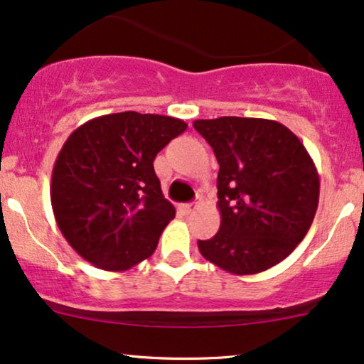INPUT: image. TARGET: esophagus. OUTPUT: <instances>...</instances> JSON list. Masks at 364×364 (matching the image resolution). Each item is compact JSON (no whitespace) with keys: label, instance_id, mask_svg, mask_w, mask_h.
<instances>
[{"label":"esophagus","instance_id":"obj_1","mask_svg":"<svg viewBox=\"0 0 364 364\" xmlns=\"http://www.w3.org/2000/svg\"><path fill=\"white\" fill-rule=\"evenodd\" d=\"M196 208V203H185V205H181V210L185 212V214H191Z\"/></svg>","mask_w":364,"mask_h":364}]
</instances>
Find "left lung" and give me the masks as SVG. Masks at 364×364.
Here are the masks:
<instances>
[{
  "instance_id": "1",
  "label": "left lung",
  "mask_w": 364,
  "mask_h": 364,
  "mask_svg": "<svg viewBox=\"0 0 364 364\" xmlns=\"http://www.w3.org/2000/svg\"><path fill=\"white\" fill-rule=\"evenodd\" d=\"M219 162L220 228L198 241L205 260L229 274L263 272L289 257L318 207L320 178L301 140L272 119H196Z\"/></svg>"
}]
</instances>
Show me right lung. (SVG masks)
Wrapping results in <instances>:
<instances>
[{"label": "right lung", "instance_id": "right-lung-1", "mask_svg": "<svg viewBox=\"0 0 364 364\" xmlns=\"http://www.w3.org/2000/svg\"><path fill=\"white\" fill-rule=\"evenodd\" d=\"M188 128L183 119L135 111L78 127L53 168L51 205L70 246L97 269L121 272L156 252L176 210L154 159Z\"/></svg>", "mask_w": 364, "mask_h": 364}]
</instances>
